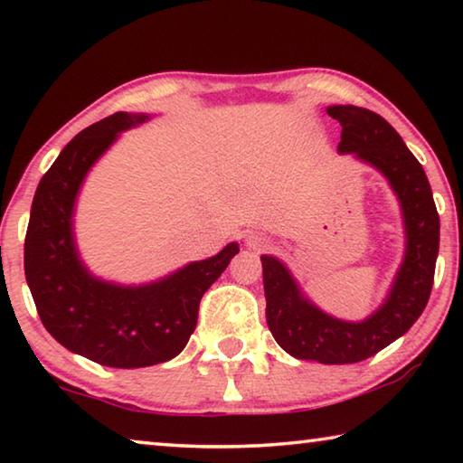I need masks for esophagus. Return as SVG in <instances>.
Instances as JSON below:
<instances>
[{
	"instance_id": "obj_1",
	"label": "esophagus",
	"mask_w": 463,
	"mask_h": 463,
	"mask_svg": "<svg viewBox=\"0 0 463 463\" xmlns=\"http://www.w3.org/2000/svg\"><path fill=\"white\" fill-rule=\"evenodd\" d=\"M245 242L249 249H263L269 245V239L265 237L263 232H257V231H250L245 234Z\"/></svg>"
}]
</instances>
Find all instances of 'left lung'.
Here are the masks:
<instances>
[{"label": "left lung", "instance_id": "8db88e82", "mask_svg": "<svg viewBox=\"0 0 463 463\" xmlns=\"http://www.w3.org/2000/svg\"><path fill=\"white\" fill-rule=\"evenodd\" d=\"M341 122L339 153L382 171L402 206L406 253L386 302L362 323H347L325 315L289 276L276 257L263 255L265 317L273 339L298 359L318 364H357L402 336L425 310L435 278L439 253V214L429 179L401 135L372 109L328 106Z\"/></svg>", "mask_w": 463, "mask_h": 463}]
</instances>
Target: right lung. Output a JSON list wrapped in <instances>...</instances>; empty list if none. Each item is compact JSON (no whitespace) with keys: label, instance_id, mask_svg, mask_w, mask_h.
Returning <instances> with one entry per match:
<instances>
[{"label":"right lung","instance_id":"right-lung-1","mask_svg":"<svg viewBox=\"0 0 463 463\" xmlns=\"http://www.w3.org/2000/svg\"><path fill=\"white\" fill-rule=\"evenodd\" d=\"M146 114L116 112L81 130L36 187L24 241V271L38 317L62 347L108 367H145L182 354L198 323L200 300L221 278L237 242L146 286L93 278L75 249L73 206L101 153Z\"/></svg>","mask_w":463,"mask_h":463}]
</instances>
